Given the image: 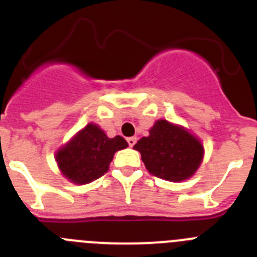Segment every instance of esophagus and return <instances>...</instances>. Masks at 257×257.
Returning <instances> with one entry per match:
<instances>
[{
    "label": "esophagus",
    "mask_w": 257,
    "mask_h": 257,
    "mask_svg": "<svg viewBox=\"0 0 257 257\" xmlns=\"http://www.w3.org/2000/svg\"><path fill=\"white\" fill-rule=\"evenodd\" d=\"M127 143H128V145L133 148L134 145L136 144V138H134V136H133V138H128V139H127Z\"/></svg>",
    "instance_id": "obj_1"
}]
</instances>
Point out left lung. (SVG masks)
I'll return each instance as SVG.
<instances>
[{
  "mask_svg": "<svg viewBox=\"0 0 257 257\" xmlns=\"http://www.w3.org/2000/svg\"><path fill=\"white\" fill-rule=\"evenodd\" d=\"M150 135L138 141L139 150L148 171L155 177L180 182L187 180L199 168L204 148L183 127L159 119L150 128Z\"/></svg>",
  "mask_w": 257,
  "mask_h": 257,
  "instance_id": "8db88e82",
  "label": "left lung"
}]
</instances>
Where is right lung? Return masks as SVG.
<instances>
[{
    "instance_id": "add662e5",
    "label": "right lung",
    "mask_w": 257,
    "mask_h": 257,
    "mask_svg": "<svg viewBox=\"0 0 257 257\" xmlns=\"http://www.w3.org/2000/svg\"><path fill=\"white\" fill-rule=\"evenodd\" d=\"M127 145L121 136L109 139L96 124L89 123L69 144L58 150L56 161L66 178L84 185L102 177L108 171L114 153Z\"/></svg>"
}]
</instances>
